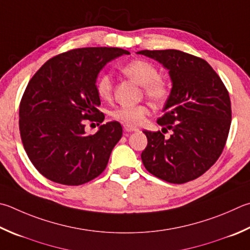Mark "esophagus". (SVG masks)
Wrapping results in <instances>:
<instances>
[{
    "mask_svg": "<svg viewBox=\"0 0 250 250\" xmlns=\"http://www.w3.org/2000/svg\"><path fill=\"white\" fill-rule=\"evenodd\" d=\"M124 128H125V131H126V132H135V131H138L137 128H134V126H131L129 125H125Z\"/></svg>",
    "mask_w": 250,
    "mask_h": 250,
    "instance_id": "obj_1",
    "label": "esophagus"
}]
</instances>
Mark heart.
Segmentation results:
<instances>
[{
  "label": "heart",
  "instance_id": "b5f03b06",
  "mask_svg": "<svg viewBox=\"0 0 250 250\" xmlns=\"http://www.w3.org/2000/svg\"><path fill=\"white\" fill-rule=\"evenodd\" d=\"M121 71L131 80L143 85L145 95L153 103L163 104L167 101L170 93L169 85L166 81L158 78V72L152 63L145 60H132L122 65ZM96 90L103 101H109L113 92V83L109 74L99 76ZM148 113V108L145 105L121 106L111 111V117L113 120L125 125L137 126L143 124Z\"/></svg>",
  "mask_w": 250,
  "mask_h": 250
}]
</instances>
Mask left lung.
<instances>
[{
	"label": "left lung",
	"instance_id": "1",
	"mask_svg": "<svg viewBox=\"0 0 250 250\" xmlns=\"http://www.w3.org/2000/svg\"><path fill=\"white\" fill-rule=\"evenodd\" d=\"M168 70L171 90L157 120L161 131H143L147 145L141 154L152 175L185 184L204 174L220 157L229 132L232 109L228 89L208 63L179 50H141Z\"/></svg>",
	"mask_w": 250,
	"mask_h": 250
}]
</instances>
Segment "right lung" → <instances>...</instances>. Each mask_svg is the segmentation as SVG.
<instances>
[{
    "label": "right lung",
    "instance_id": "obj_1",
    "mask_svg": "<svg viewBox=\"0 0 250 250\" xmlns=\"http://www.w3.org/2000/svg\"><path fill=\"white\" fill-rule=\"evenodd\" d=\"M122 54L121 48H80L48 60L31 78L20 105L24 148L40 174L54 183L79 186L105 170L122 137L117 121L85 134L83 120L105 119L98 110L99 72Z\"/></svg>",
    "mask_w": 250,
    "mask_h": 250
}]
</instances>
